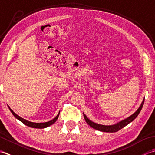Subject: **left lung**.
I'll return each instance as SVG.
<instances>
[{"mask_svg": "<svg viewBox=\"0 0 155 155\" xmlns=\"http://www.w3.org/2000/svg\"><path fill=\"white\" fill-rule=\"evenodd\" d=\"M144 102V99L143 100V102H142L139 108H138V110L134 114H132L129 116V117L122 120L118 122V123H116V124H115L102 125V124H97V123H96V122L91 121L87 117L84 113H83L84 117L85 118V120H86V122L87 123L88 125H90L91 128L96 129V130L102 131V132H117V131L120 130L122 128H124V126L128 125L129 123H130L131 122L133 121L137 117L138 115L139 114L142 108H143Z\"/></svg>", "mask_w": 155, "mask_h": 155, "instance_id": "left-lung-1", "label": "left lung"}]
</instances>
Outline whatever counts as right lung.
I'll use <instances>...</instances> for the list:
<instances>
[{
    "label": "right lung",
    "mask_w": 155,
    "mask_h": 155,
    "mask_svg": "<svg viewBox=\"0 0 155 155\" xmlns=\"http://www.w3.org/2000/svg\"><path fill=\"white\" fill-rule=\"evenodd\" d=\"M8 107L9 110H10V111L11 112V113L13 114V116H15V117L18 119V120H20L21 122H22L24 124H25L27 126H29V127H31V128H47L48 127V126H51V124H54V123L56 122L57 120H58V117H59V112L58 113V114L57 115V116L55 118H53V120H50L49 122H41V123H36V122H30V121H28L27 120H25L23 118L20 117L19 116H18L17 114H15L13 111H12V109L10 108V107Z\"/></svg>",
    "instance_id": "obj_1"
}]
</instances>
